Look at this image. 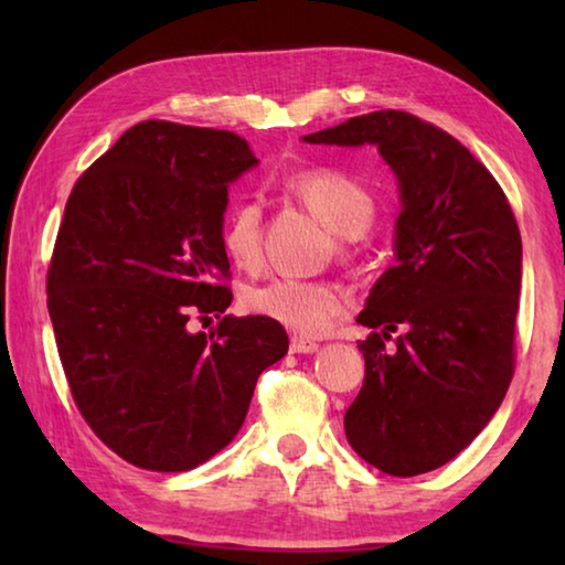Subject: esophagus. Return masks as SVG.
Segmentation results:
<instances>
[{"mask_svg": "<svg viewBox=\"0 0 565 565\" xmlns=\"http://www.w3.org/2000/svg\"><path fill=\"white\" fill-rule=\"evenodd\" d=\"M319 349L317 341L303 339V337H291V351L294 353H313Z\"/></svg>", "mask_w": 565, "mask_h": 565, "instance_id": "obj_1", "label": "esophagus"}]
</instances>
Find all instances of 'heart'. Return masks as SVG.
I'll use <instances>...</instances> for the list:
<instances>
[{
  "instance_id": "1",
  "label": "heart",
  "mask_w": 565,
  "mask_h": 565,
  "mask_svg": "<svg viewBox=\"0 0 565 565\" xmlns=\"http://www.w3.org/2000/svg\"><path fill=\"white\" fill-rule=\"evenodd\" d=\"M286 189L317 214L331 232L349 246L374 222V196L349 174L331 167H311L294 171L286 179ZM222 246L238 269L254 271L262 266V206L254 199H244L232 209L222 228ZM244 306L256 317L279 321L281 327L306 337L329 331L347 311V296L327 281L271 279L244 294Z\"/></svg>"
}]
</instances>
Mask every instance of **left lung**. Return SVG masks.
<instances>
[{
    "instance_id": "left-lung-1",
    "label": "left lung",
    "mask_w": 565,
    "mask_h": 565,
    "mask_svg": "<svg viewBox=\"0 0 565 565\" xmlns=\"http://www.w3.org/2000/svg\"><path fill=\"white\" fill-rule=\"evenodd\" d=\"M376 145L398 179L396 264L374 284L359 341L366 376L343 428L388 476L444 466L483 431L515 366L521 232L493 174L451 134L381 109L303 137ZM405 333L391 348L390 333Z\"/></svg>"
}]
</instances>
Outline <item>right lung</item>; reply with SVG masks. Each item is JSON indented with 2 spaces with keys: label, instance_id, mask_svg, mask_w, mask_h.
<instances>
[{
  "label": "right lung",
  "instance_id": "1",
  "mask_svg": "<svg viewBox=\"0 0 565 565\" xmlns=\"http://www.w3.org/2000/svg\"><path fill=\"white\" fill-rule=\"evenodd\" d=\"M256 164L234 131L149 119L76 179L46 306L76 408L147 471H189L242 428L256 379L284 359L279 321L226 313L228 181Z\"/></svg>",
  "mask_w": 565,
  "mask_h": 565
}]
</instances>
